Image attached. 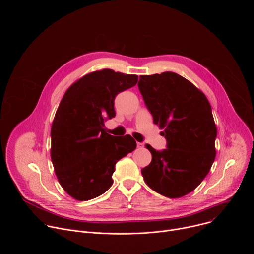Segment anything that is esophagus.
<instances>
[{"instance_id":"34e87169","label":"esophagus","mask_w":254,"mask_h":254,"mask_svg":"<svg viewBox=\"0 0 254 254\" xmlns=\"http://www.w3.org/2000/svg\"><path fill=\"white\" fill-rule=\"evenodd\" d=\"M136 146H137V148H139V149H141V148H143V143L142 142H136Z\"/></svg>"}]
</instances>
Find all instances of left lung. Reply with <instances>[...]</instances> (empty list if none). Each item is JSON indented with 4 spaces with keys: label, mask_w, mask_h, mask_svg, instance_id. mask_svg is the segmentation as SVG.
<instances>
[{
    "label": "left lung",
    "mask_w": 254,
    "mask_h": 254,
    "mask_svg": "<svg viewBox=\"0 0 254 254\" xmlns=\"http://www.w3.org/2000/svg\"><path fill=\"white\" fill-rule=\"evenodd\" d=\"M137 86L167 139L163 151L146 144L152 162L141 170L144 182L168 198L183 197L199 186L215 160L211 105L201 90L174 72L140 75Z\"/></svg>",
    "instance_id": "obj_1"
}]
</instances>
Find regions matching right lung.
Masks as SVG:
<instances>
[{
  "label": "right lung",
  "instance_id": "right-lung-1",
  "mask_svg": "<svg viewBox=\"0 0 254 254\" xmlns=\"http://www.w3.org/2000/svg\"><path fill=\"white\" fill-rule=\"evenodd\" d=\"M136 82V75L103 69L66 90L51 127V161L72 198L87 201L106 192L117 162L136 148L130 135L117 137L104 128V121L116 117V96Z\"/></svg>",
  "mask_w": 254,
  "mask_h": 254
}]
</instances>
